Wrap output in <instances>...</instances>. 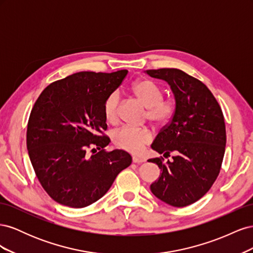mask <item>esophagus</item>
Returning <instances> with one entry per match:
<instances>
[{
  "label": "esophagus",
  "mask_w": 253,
  "mask_h": 253,
  "mask_svg": "<svg viewBox=\"0 0 253 253\" xmlns=\"http://www.w3.org/2000/svg\"><path fill=\"white\" fill-rule=\"evenodd\" d=\"M145 162V159L144 158H141V157H136V156H134L133 157V163L134 164H137V165H141L142 163H144Z\"/></svg>",
  "instance_id": "34e87169"
}]
</instances>
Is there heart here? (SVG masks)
<instances>
[{
    "instance_id": "b5f03b06",
    "label": "heart",
    "mask_w": 253,
    "mask_h": 253,
    "mask_svg": "<svg viewBox=\"0 0 253 253\" xmlns=\"http://www.w3.org/2000/svg\"><path fill=\"white\" fill-rule=\"evenodd\" d=\"M132 93L144 108L147 118L156 126H164L173 117L176 101L172 97H163V90L155 82L149 79H139L133 83ZM120 96L118 91H112L103 102V114L110 124L116 125L119 120ZM153 139L152 133L147 127L125 126L115 132L114 143L118 148L139 154Z\"/></svg>"
}]
</instances>
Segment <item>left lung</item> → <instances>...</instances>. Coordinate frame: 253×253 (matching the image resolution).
Masks as SVG:
<instances>
[{"instance_id": "1", "label": "left lung", "mask_w": 253, "mask_h": 253, "mask_svg": "<svg viewBox=\"0 0 253 253\" xmlns=\"http://www.w3.org/2000/svg\"><path fill=\"white\" fill-rule=\"evenodd\" d=\"M170 84L176 101L172 119L158 135L152 149L163 156L149 159L162 175L151 185L160 201L173 207L197 202L212 187L220 171L226 147V126L220 106L205 84L177 68L145 71Z\"/></svg>"}]
</instances>
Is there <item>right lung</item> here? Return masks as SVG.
I'll return each mask as SVG.
<instances>
[{"label": "right lung", "instance_id": "obj_1", "mask_svg": "<svg viewBox=\"0 0 253 253\" xmlns=\"http://www.w3.org/2000/svg\"><path fill=\"white\" fill-rule=\"evenodd\" d=\"M127 75L80 72L50 83L28 119L26 144L41 186L53 201L83 208L108 192L117 175L132 164L110 143L103 102ZM98 152H96V150Z\"/></svg>", "mask_w": 253, "mask_h": 253}]
</instances>
